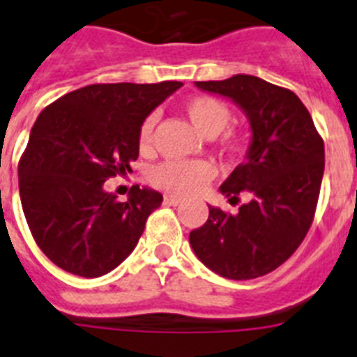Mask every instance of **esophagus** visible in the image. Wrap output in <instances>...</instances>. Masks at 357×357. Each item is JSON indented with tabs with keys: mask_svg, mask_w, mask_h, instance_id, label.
<instances>
[{
	"mask_svg": "<svg viewBox=\"0 0 357 357\" xmlns=\"http://www.w3.org/2000/svg\"><path fill=\"white\" fill-rule=\"evenodd\" d=\"M165 204H167V205H179V204H181V198H178V196H172V194H167V196H165Z\"/></svg>",
	"mask_w": 357,
	"mask_h": 357,
	"instance_id": "obj_1",
	"label": "esophagus"
}]
</instances>
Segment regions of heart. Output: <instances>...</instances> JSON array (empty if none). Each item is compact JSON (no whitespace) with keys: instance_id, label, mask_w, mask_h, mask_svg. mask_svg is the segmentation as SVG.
<instances>
[{"instance_id":"obj_1","label":"heart","mask_w":357,"mask_h":357,"mask_svg":"<svg viewBox=\"0 0 357 357\" xmlns=\"http://www.w3.org/2000/svg\"><path fill=\"white\" fill-rule=\"evenodd\" d=\"M187 117L199 132L214 137L218 135L220 150L227 155H238L244 150V135L238 130L227 128L233 112L227 104L218 97L213 95H198V97L188 98L183 106ZM153 128H155V115H149L141 123L137 133L139 152L149 155L153 150ZM214 167L204 159H194V161H165L152 170L150 181L153 187L167 190L176 196H190L213 179Z\"/></svg>"}]
</instances>
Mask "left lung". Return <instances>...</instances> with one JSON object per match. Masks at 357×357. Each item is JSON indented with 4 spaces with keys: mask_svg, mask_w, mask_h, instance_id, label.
Segmentation results:
<instances>
[{
    "mask_svg": "<svg viewBox=\"0 0 357 357\" xmlns=\"http://www.w3.org/2000/svg\"><path fill=\"white\" fill-rule=\"evenodd\" d=\"M199 89L233 98L248 113L253 141L248 159L220 190L231 214L208 207V218L190 231L194 253L231 280L259 279L297 251L314 222L324 172V143L301 98L251 75L196 82Z\"/></svg>",
    "mask_w": 357,
    "mask_h": 357,
    "instance_id": "left-lung-1",
    "label": "left lung"
}]
</instances>
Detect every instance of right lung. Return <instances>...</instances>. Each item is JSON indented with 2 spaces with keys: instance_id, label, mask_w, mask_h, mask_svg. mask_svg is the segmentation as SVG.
Returning a JSON list of instances; mask_svg holds the SVG:
<instances>
[{
  "instance_id": "obj_1",
  "label": "right lung",
  "mask_w": 357,
  "mask_h": 357,
  "mask_svg": "<svg viewBox=\"0 0 357 357\" xmlns=\"http://www.w3.org/2000/svg\"><path fill=\"white\" fill-rule=\"evenodd\" d=\"M181 86L91 84L38 115L20 158V198L34 242L58 268L100 277L137 245L163 196L133 185L119 202L104 181L132 172L141 123Z\"/></svg>"
}]
</instances>
